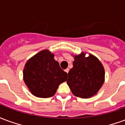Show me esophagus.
Segmentation results:
<instances>
[{"label":"esophagus","mask_w":125,"mask_h":125,"mask_svg":"<svg viewBox=\"0 0 125 125\" xmlns=\"http://www.w3.org/2000/svg\"><path fill=\"white\" fill-rule=\"evenodd\" d=\"M69 70H69L68 68H67V69H65V72L66 73H68V72H69Z\"/></svg>","instance_id":"1"}]
</instances>
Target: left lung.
Listing matches in <instances>:
<instances>
[{"label":"left lung","mask_w":125,"mask_h":125,"mask_svg":"<svg viewBox=\"0 0 125 125\" xmlns=\"http://www.w3.org/2000/svg\"><path fill=\"white\" fill-rule=\"evenodd\" d=\"M86 52L73 55V68L68 73L67 84L76 96L88 98L98 93L104 82V66L98 58Z\"/></svg>","instance_id":"obj_1"}]
</instances>
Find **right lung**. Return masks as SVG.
Instances as JSON below:
<instances>
[{
    "label": "right lung",
    "instance_id": "obj_1",
    "mask_svg": "<svg viewBox=\"0 0 125 125\" xmlns=\"http://www.w3.org/2000/svg\"><path fill=\"white\" fill-rule=\"evenodd\" d=\"M68 73L60 67L54 54L44 49L26 62L23 80L29 90L39 98L53 96L60 84L66 81Z\"/></svg>",
    "mask_w": 125,
    "mask_h": 125
}]
</instances>
